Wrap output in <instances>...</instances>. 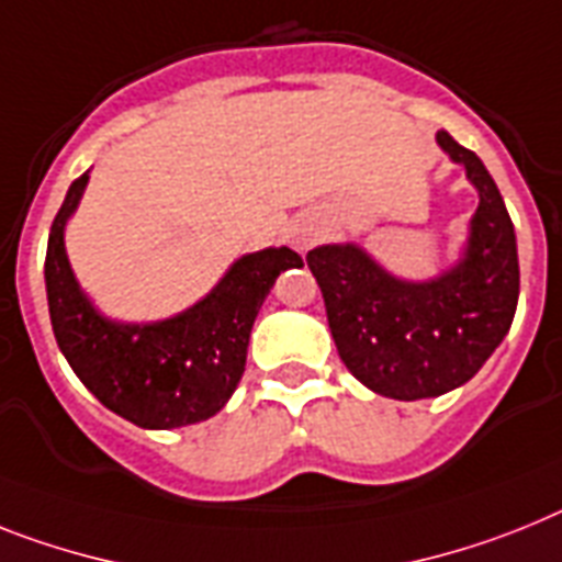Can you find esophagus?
I'll list each match as a JSON object with an SVG mask.
<instances>
[{"label":"esophagus","mask_w":562,"mask_h":562,"mask_svg":"<svg viewBox=\"0 0 562 562\" xmlns=\"http://www.w3.org/2000/svg\"><path fill=\"white\" fill-rule=\"evenodd\" d=\"M314 239H317V231H311V228H294V231H291V243H294L300 251H305V248H308Z\"/></svg>","instance_id":"1"}]
</instances>
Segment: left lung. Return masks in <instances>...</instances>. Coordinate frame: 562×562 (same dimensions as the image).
<instances>
[{
	"label": "left lung",
	"instance_id": "obj_1",
	"mask_svg": "<svg viewBox=\"0 0 562 562\" xmlns=\"http://www.w3.org/2000/svg\"><path fill=\"white\" fill-rule=\"evenodd\" d=\"M480 191L465 259L434 282H400L357 245L308 251L337 351L362 385L391 400L440 397L469 383L512 328L520 266L514 225L477 154L437 131Z\"/></svg>",
	"mask_w": 562,
	"mask_h": 562
}]
</instances>
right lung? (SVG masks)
<instances>
[{
  "mask_svg": "<svg viewBox=\"0 0 562 562\" xmlns=\"http://www.w3.org/2000/svg\"><path fill=\"white\" fill-rule=\"evenodd\" d=\"M88 173L74 179L54 216L45 285L54 337L99 403L143 428L193 426L214 417L245 371L248 337L262 300L285 268H303L291 248L248 254L202 303L157 325L108 323L79 291L65 257V220Z\"/></svg>",
  "mask_w": 562,
  "mask_h": 562,
  "instance_id": "obj_1",
  "label": "right lung"
}]
</instances>
